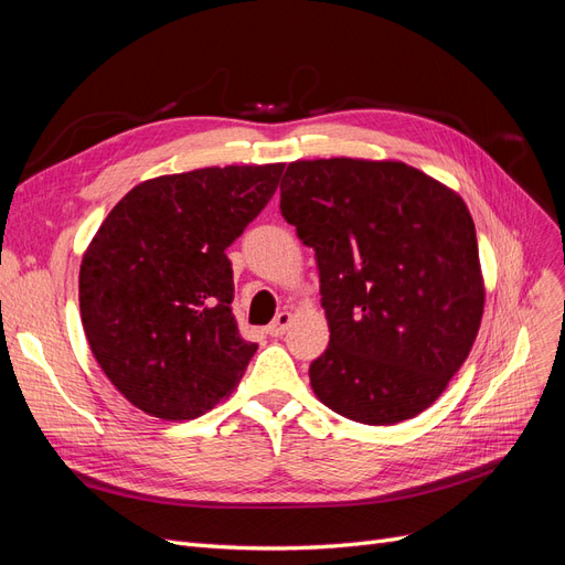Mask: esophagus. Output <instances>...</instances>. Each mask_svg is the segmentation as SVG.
Here are the masks:
<instances>
[{
	"label": "esophagus",
	"mask_w": 565,
	"mask_h": 565,
	"mask_svg": "<svg viewBox=\"0 0 565 565\" xmlns=\"http://www.w3.org/2000/svg\"><path fill=\"white\" fill-rule=\"evenodd\" d=\"M289 320H292V316H289L287 311L278 313L276 318H273V322L268 324V328H266V332H268L270 337H282L285 330L289 328Z\"/></svg>",
	"instance_id": "34e87169"
}]
</instances>
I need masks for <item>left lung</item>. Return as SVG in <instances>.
Masks as SVG:
<instances>
[{"instance_id":"obj_1","label":"left lung","mask_w":565,"mask_h":565,"mask_svg":"<svg viewBox=\"0 0 565 565\" xmlns=\"http://www.w3.org/2000/svg\"><path fill=\"white\" fill-rule=\"evenodd\" d=\"M280 212L313 247L330 344L311 363L320 403L384 426L429 407L467 361L483 318L465 200L403 162L299 160Z\"/></svg>"}]
</instances>
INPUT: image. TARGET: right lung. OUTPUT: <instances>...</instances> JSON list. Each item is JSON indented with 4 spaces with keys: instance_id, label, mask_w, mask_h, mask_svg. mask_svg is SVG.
Listing matches in <instances>:
<instances>
[{
    "instance_id": "1",
    "label": "right lung",
    "mask_w": 565,
    "mask_h": 565,
    "mask_svg": "<svg viewBox=\"0 0 565 565\" xmlns=\"http://www.w3.org/2000/svg\"><path fill=\"white\" fill-rule=\"evenodd\" d=\"M285 164L207 167L143 181L100 224L79 266L84 334L122 396L160 419L226 398L256 351L233 316L226 249Z\"/></svg>"
}]
</instances>
